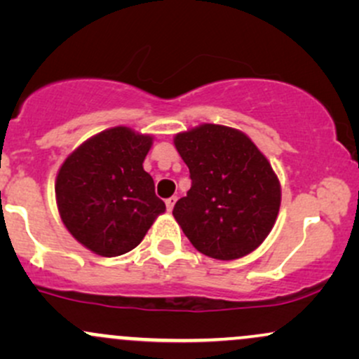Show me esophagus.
<instances>
[{
  "mask_svg": "<svg viewBox=\"0 0 359 359\" xmlns=\"http://www.w3.org/2000/svg\"><path fill=\"white\" fill-rule=\"evenodd\" d=\"M175 203H177V197H175V196L168 197V199L165 201V205H167V211H172V209H174V205H175Z\"/></svg>",
  "mask_w": 359,
  "mask_h": 359,
  "instance_id": "esophagus-1",
  "label": "esophagus"
}]
</instances>
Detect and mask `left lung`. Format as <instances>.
Instances as JSON below:
<instances>
[{
    "label": "left lung",
    "mask_w": 359,
    "mask_h": 359,
    "mask_svg": "<svg viewBox=\"0 0 359 359\" xmlns=\"http://www.w3.org/2000/svg\"><path fill=\"white\" fill-rule=\"evenodd\" d=\"M191 172L174 217L194 248L236 259L262 245L280 209V184L265 155L234 128L201 125L174 138Z\"/></svg>",
    "instance_id": "left-lung-1"
}]
</instances>
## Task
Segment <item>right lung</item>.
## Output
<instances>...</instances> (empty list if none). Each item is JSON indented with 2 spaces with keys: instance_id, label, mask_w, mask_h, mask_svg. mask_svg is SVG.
<instances>
[{
  "instance_id": "obj_1",
  "label": "right lung",
  "mask_w": 359,
  "mask_h": 359,
  "mask_svg": "<svg viewBox=\"0 0 359 359\" xmlns=\"http://www.w3.org/2000/svg\"><path fill=\"white\" fill-rule=\"evenodd\" d=\"M151 137L116 126L89 138L62 163L55 197L62 221L81 245L119 257L140 245L165 204L143 160Z\"/></svg>"
}]
</instances>
